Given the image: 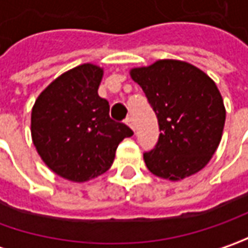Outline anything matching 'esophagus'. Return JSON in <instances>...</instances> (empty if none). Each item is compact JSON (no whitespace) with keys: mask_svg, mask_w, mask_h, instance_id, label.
<instances>
[{"mask_svg":"<svg viewBox=\"0 0 248 248\" xmlns=\"http://www.w3.org/2000/svg\"><path fill=\"white\" fill-rule=\"evenodd\" d=\"M125 123H127V125H128L129 128L135 129V124H134V120H132V117H127Z\"/></svg>","mask_w":248,"mask_h":248,"instance_id":"obj_1","label":"esophagus"}]
</instances>
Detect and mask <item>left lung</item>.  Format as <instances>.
Here are the masks:
<instances>
[{"label":"left lung","instance_id":"left-lung-1","mask_svg":"<svg viewBox=\"0 0 248 248\" xmlns=\"http://www.w3.org/2000/svg\"><path fill=\"white\" fill-rule=\"evenodd\" d=\"M129 76L148 96L161 131L156 148L143 155L149 171L181 181L203 170L218 149L226 117L213 78L175 59L134 67Z\"/></svg>","mask_w":248,"mask_h":248}]
</instances>
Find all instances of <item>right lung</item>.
Segmentation results:
<instances>
[{
  "instance_id": "right-lung-1",
  "label": "right lung",
  "mask_w": 248,
  "mask_h": 248,
  "mask_svg": "<svg viewBox=\"0 0 248 248\" xmlns=\"http://www.w3.org/2000/svg\"><path fill=\"white\" fill-rule=\"evenodd\" d=\"M103 69L84 63L56 77L35 99L31 139L56 175L85 182L109 170L119 143L134 132L109 116L98 95Z\"/></svg>"
}]
</instances>
